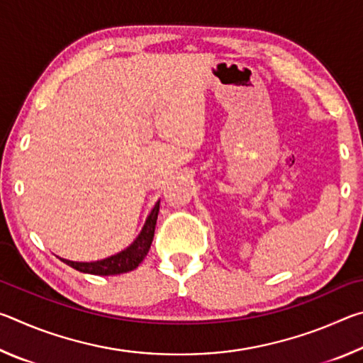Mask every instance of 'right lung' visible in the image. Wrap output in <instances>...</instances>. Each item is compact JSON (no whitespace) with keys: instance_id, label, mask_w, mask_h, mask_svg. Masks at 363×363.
Segmentation results:
<instances>
[{"instance_id":"right-lung-1","label":"right lung","mask_w":363,"mask_h":363,"mask_svg":"<svg viewBox=\"0 0 363 363\" xmlns=\"http://www.w3.org/2000/svg\"><path fill=\"white\" fill-rule=\"evenodd\" d=\"M160 211V200L152 208L149 216H147L143 230L139 232L130 247L121 250L120 253L112 255L106 257V259L101 261H91V262H82V261H70L64 259V257H59L60 261H64L67 266L79 270L83 274H93V275H118L130 272V270L136 269L140 262L144 261L150 250V245L153 240V233H155V225H157V218Z\"/></svg>"}]
</instances>
